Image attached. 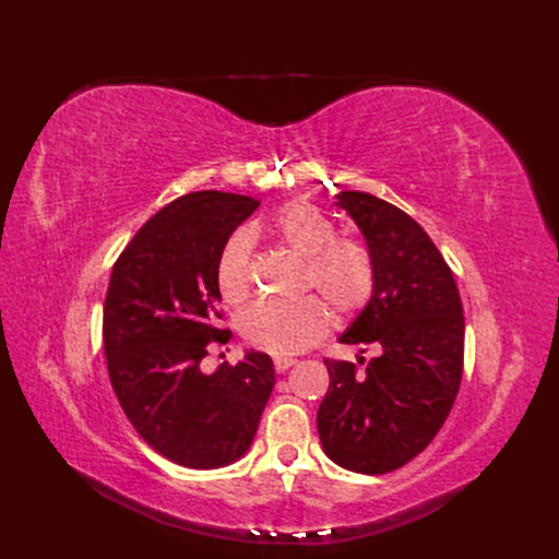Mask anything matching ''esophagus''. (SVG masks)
I'll list each match as a JSON object with an SVG mask.
<instances>
[{"mask_svg": "<svg viewBox=\"0 0 559 559\" xmlns=\"http://www.w3.org/2000/svg\"><path fill=\"white\" fill-rule=\"evenodd\" d=\"M295 362H297L295 358H274V369H276V373H283V371H287Z\"/></svg>", "mask_w": 559, "mask_h": 559, "instance_id": "obj_1", "label": "esophagus"}]
</instances>
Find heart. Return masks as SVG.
<instances>
[{"mask_svg": "<svg viewBox=\"0 0 559 559\" xmlns=\"http://www.w3.org/2000/svg\"><path fill=\"white\" fill-rule=\"evenodd\" d=\"M272 238L306 260L304 289H314L340 321L358 317L373 299L376 264L369 249L337 238L335 224L306 201H292L270 217ZM215 283L222 301L240 304L251 287V240L238 230L224 242L215 262ZM321 301H260L240 317V333L253 346L276 358L306 350L326 335L329 314Z\"/></svg>", "mask_w": 559, "mask_h": 559, "instance_id": "obj_1", "label": "heart"}]
</instances>
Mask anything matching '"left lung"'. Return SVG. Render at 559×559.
<instances>
[{
    "instance_id": "8db88e82",
    "label": "left lung",
    "mask_w": 559,
    "mask_h": 559,
    "mask_svg": "<svg viewBox=\"0 0 559 559\" xmlns=\"http://www.w3.org/2000/svg\"><path fill=\"white\" fill-rule=\"evenodd\" d=\"M376 264L371 304L340 342L371 346L354 362L324 358L329 392L317 430L326 455L356 474H390L444 426L464 367V314L453 272L428 233L390 201L337 194Z\"/></svg>"
}]
</instances>
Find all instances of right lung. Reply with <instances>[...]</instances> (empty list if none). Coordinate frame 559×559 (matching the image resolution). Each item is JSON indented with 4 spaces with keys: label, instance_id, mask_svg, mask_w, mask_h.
Segmentation results:
<instances>
[{
    "label": "right lung",
    "instance_id": "obj_1",
    "mask_svg": "<svg viewBox=\"0 0 559 559\" xmlns=\"http://www.w3.org/2000/svg\"><path fill=\"white\" fill-rule=\"evenodd\" d=\"M258 205L217 190L183 194L112 264L102 326L112 392L144 442L188 468L238 460L274 388L272 358L258 350L215 373L199 369L230 337L217 326V255Z\"/></svg>",
    "mask_w": 559,
    "mask_h": 559
}]
</instances>
